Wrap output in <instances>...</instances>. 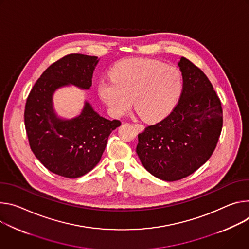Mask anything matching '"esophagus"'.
Masks as SVG:
<instances>
[{
    "label": "esophagus",
    "instance_id": "esophagus-1",
    "mask_svg": "<svg viewBox=\"0 0 249 249\" xmlns=\"http://www.w3.org/2000/svg\"><path fill=\"white\" fill-rule=\"evenodd\" d=\"M132 125L134 126V128L136 130H139V131H141V130H142L144 128L143 124H132Z\"/></svg>",
    "mask_w": 249,
    "mask_h": 249
}]
</instances>
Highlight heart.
<instances>
[{
	"label": "heart",
	"instance_id": "heart-1",
	"mask_svg": "<svg viewBox=\"0 0 249 249\" xmlns=\"http://www.w3.org/2000/svg\"><path fill=\"white\" fill-rule=\"evenodd\" d=\"M110 80L101 81L98 93L115 117L131 107L147 123L167 117L178 104L184 89L181 71L171 65L147 59L129 58L109 71Z\"/></svg>",
	"mask_w": 249,
	"mask_h": 249
}]
</instances>
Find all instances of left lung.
<instances>
[{
    "instance_id": "1",
    "label": "left lung",
    "mask_w": 249,
    "mask_h": 249,
    "mask_svg": "<svg viewBox=\"0 0 249 249\" xmlns=\"http://www.w3.org/2000/svg\"><path fill=\"white\" fill-rule=\"evenodd\" d=\"M184 89L164 120L139 133L136 153L156 178L177 181L194 173L213 154L223 128L222 104L205 73L185 57L178 62Z\"/></svg>"
}]
</instances>
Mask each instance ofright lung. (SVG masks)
I'll use <instances>...</instances> for the list:
<instances>
[{"label":"right lung","mask_w":249,"mask_h":249,"mask_svg":"<svg viewBox=\"0 0 249 249\" xmlns=\"http://www.w3.org/2000/svg\"><path fill=\"white\" fill-rule=\"evenodd\" d=\"M99 59L84 54H68L51 64L36 81L24 109V125L31 149L54 174L78 178L90 172L101 160L107 139L121 125L95 112L85 102L81 114L71 120L57 117L52 97L57 89L74 85L89 90Z\"/></svg>","instance_id":"add662e5"}]
</instances>
